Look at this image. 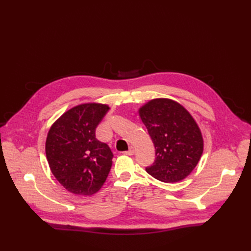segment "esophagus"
Instances as JSON below:
<instances>
[{
  "label": "esophagus",
  "mask_w": 251,
  "mask_h": 251,
  "mask_svg": "<svg viewBox=\"0 0 251 251\" xmlns=\"http://www.w3.org/2000/svg\"><path fill=\"white\" fill-rule=\"evenodd\" d=\"M124 153L127 154V155H132V154L134 153V149H133V147H130L129 150H128L127 151H125Z\"/></svg>",
  "instance_id": "34e87169"
}]
</instances>
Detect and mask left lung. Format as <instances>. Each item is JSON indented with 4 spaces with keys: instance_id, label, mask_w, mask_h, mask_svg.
Returning <instances> with one entry per match:
<instances>
[{
    "instance_id": "1",
    "label": "left lung",
    "mask_w": 251,
    "mask_h": 251,
    "mask_svg": "<svg viewBox=\"0 0 251 251\" xmlns=\"http://www.w3.org/2000/svg\"><path fill=\"white\" fill-rule=\"evenodd\" d=\"M155 149L147 172L166 183L186 178L203 151L201 132L189 112L172 100L155 99L139 109Z\"/></svg>"
}]
</instances>
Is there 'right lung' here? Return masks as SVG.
I'll use <instances>...</instances> for the list:
<instances>
[{"label":"right lung","instance_id":"1","mask_svg":"<svg viewBox=\"0 0 251 251\" xmlns=\"http://www.w3.org/2000/svg\"><path fill=\"white\" fill-rule=\"evenodd\" d=\"M109 109L95 102L76 105L49 131L46 153L51 173L74 194L96 193L110 173L114 154L96 137V129Z\"/></svg>","mask_w":251,"mask_h":251}]
</instances>
